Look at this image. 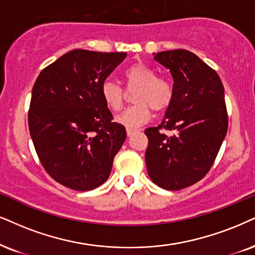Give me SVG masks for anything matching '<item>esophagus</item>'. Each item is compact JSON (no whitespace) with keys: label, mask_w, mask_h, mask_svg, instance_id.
Returning a JSON list of instances; mask_svg holds the SVG:
<instances>
[{"label":"esophagus","mask_w":255,"mask_h":255,"mask_svg":"<svg viewBox=\"0 0 255 255\" xmlns=\"http://www.w3.org/2000/svg\"><path fill=\"white\" fill-rule=\"evenodd\" d=\"M137 128H127V133H128V136L130 137V136H132L133 133H136L137 132Z\"/></svg>","instance_id":"esophagus-1"}]
</instances>
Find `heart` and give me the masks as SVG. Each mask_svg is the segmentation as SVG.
I'll use <instances>...</instances> for the list:
<instances>
[{
	"mask_svg": "<svg viewBox=\"0 0 255 255\" xmlns=\"http://www.w3.org/2000/svg\"><path fill=\"white\" fill-rule=\"evenodd\" d=\"M127 90H137L133 94V103L121 113L116 121L128 128H133L145 124L151 117V109L156 112L165 111L174 99L175 87L168 78L157 77L152 67L142 62L131 65L124 72ZM102 98L112 111H119L125 100V92L119 85L111 80H105L100 87Z\"/></svg>",
	"mask_w": 255,
	"mask_h": 255,
	"instance_id": "obj_1",
	"label": "heart"
}]
</instances>
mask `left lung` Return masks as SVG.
<instances>
[{"mask_svg": "<svg viewBox=\"0 0 255 255\" xmlns=\"http://www.w3.org/2000/svg\"><path fill=\"white\" fill-rule=\"evenodd\" d=\"M170 71L175 94L158 127L146 128L147 174L166 190L199 182L210 170L228 128L224 85L218 73L185 49L153 53ZM161 129L174 130L166 136Z\"/></svg>", "mask_w": 255, "mask_h": 255, "instance_id": "1", "label": "left lung"}]
</instances>
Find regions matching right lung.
<instances>
[{
  "label": "right lung",
  "mask_w": 255,
  "mask_h": 255,
  "mask_svg": "<svg viewBox=\"0 0 255 255\" xmlns=\"http://www.w3.org/2000/svg\"><path fill=\"white\" fill-rule=\"evenodd\" d=\"M127 53L74 49L41 71L31 91L28 127L45 170L71 189L109 178L127 131L112 122L100 87Z\"/></svg>",
  "instance_id": "right-lung-1"
}]
</instances>
